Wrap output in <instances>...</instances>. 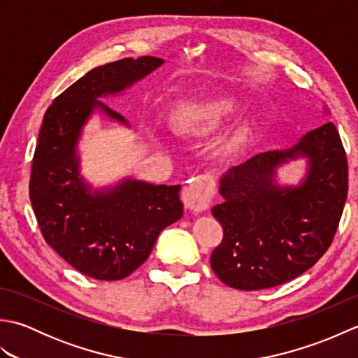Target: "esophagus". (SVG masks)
Instances as JSON below:
<instances>
[{
    "mask_svg": "<svg viewBox=\"0 0 358 358\" xmlns=\"http://www.w3.org/2000/svg\"><path fill=\"white\" fill-rule=\"evenodd\" d=\"M210 187L200 178L189 181V185L181 192V200H183L186 209L192 212L206 210L210 204Z\"/></svg>",
    "mask_w": 358,
    "mask_h": 358,
    "instance_id": "1",
    "label": "esophagus"
}]
</instances>
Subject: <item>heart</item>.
I'll return each instance as SVG.
<instances>
[{
	"label": "heart",
	"mask_w": 358,
	"mask_h": 358,
	"mask_svg": "<svg viewBox=\"0 0 358 358\" xmlns=\"http://www.w3.org/2000/svg\"><path fill=\"white\" fill-rule=\"evenodd\" d=\"M231 109L232 106L226 101L192 106L180 117L178 127L186 135L209 136L222 126ZM243 141H245V129H238L217 144L214 155L222 162H227L235 155Z\"/></svg>",
	"instance_id": "1"
}]
</instances>
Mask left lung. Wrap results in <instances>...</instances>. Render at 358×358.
I'll list each match as a JSON object with an SVG mask.
<instances>
[{
  "label": "left lung",
  "mask_w": 358,
  "mask_h": 358,
  "mask_svg": "<svg viewBox=\"0 0 358 358\" xmlns=\"http://www.w3.org/2000/svg\"><path fill=\"white\" fill-rule=\"evenodd\" d=\"M307 159L296 185L276 173ZM224 201L212 208L223 241L210 266L224 285L241 291L273 287L301 275L331 246L348 195V159L336 126L326 123L292 148L268 150L227 169L220 178Z\"/></svg>",
  "instance_id": "8db88e82"
}]
</instances>
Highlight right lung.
I'll return each mask as SVG.
<instances>
[{
  "instance_id": "add662e5",
  "label": "right lung",
  "mask_w": 358,
  "mask_h": 358,
  "mask_svg": "<svg viewBox=\"0 0 358 358\" xmlns=\"http://www.w3.org/2000/svg\"><path fill=\"white\" fill-rule=\"evenodd\" d=\"M164 59L124 58L95 67L53 100L44 113L29 195L45 243L72 268L95 280H121L148 260L166 226L183 217L180 185L123 178L94 189L81 175L78 143L94 113L129 126L98 101L123 94Z\"/></svg>"
}]
</instances>
